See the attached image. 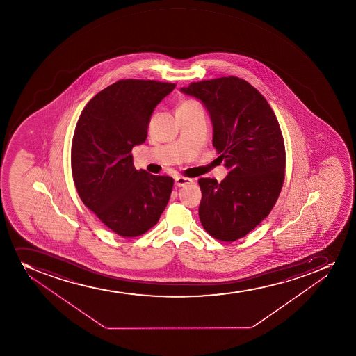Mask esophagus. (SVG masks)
Here are the masks:
<instances>
[{
	"mask_svg": "<svg viewBox=\"0 0 356 356\" xmlns=\"http://www.w3.org/2000/svg\"><path fill=\"white\" fill-rule=\"evenodd\" d=\"M191 184H193V180H191V179H188V177L177 176L175 179V184L177 187H186V186Z\"/></svg>",
	"mask_w": 356,
	"mask_h": 356,
	"instance_id": "1",
	"label": "esophagus"
}]
</instances>
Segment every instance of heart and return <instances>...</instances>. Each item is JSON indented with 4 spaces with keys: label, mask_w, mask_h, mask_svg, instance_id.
<instances>
[{
    "label": "heart",
    "mask_w": 356,
    "mask_h": 356,
    "mask_svg": "<svg viewBox=\"0 0 356 356\" xmlns=\"http://www.w3.org/2000/svg\"><path fill=\"white\" fill-rule=\"evenodd\" d=\"M191 103H195V102H193V101H189V102L184 103V104H182V106H187V104H191Z\"/></svg>",
    "instance_id": "b5f03b06"
}]
</instances>
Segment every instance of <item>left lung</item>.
Wrapping results in <instances>:
<instances>
[{"label":"left lung","instance_id":"1","mask_svg":"<svg viewBox=\"0 0 356 356\" xmlns=\"http://www.w3.org/2000/svg\"><path fill=\"white\" fill-rule=\"evenodd\" d=\"M180 90L208 110L212 145L229 169L222 182L198 180L202 225L215 239L234 241L269 215L281 193L285 149L280 124L264 96L243 79L193 82Z\"/></svg>","mask_w":356,"mask_h":356}]
</instances>
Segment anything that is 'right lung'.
I'll return each mask as SVG.
<instances>
[{
    "label": "right lung",
    "instance_id": "obj_1",
    "mask_svg": "<svg viewBox=\"0 0 356 356\" xmlns=\"http://www.w3.org/2000/svg\"><path fill=\"white\" fill-rule=\"evenodd\" d=\"M175 88L152 80H120L82 110L72 143L79 196L118 236H141L158 222L174 180L137 170L131 151L145 143L155 106Z\"/></svg>",
    "mask_w": 356,
    "mask_h": 356
}]
</instances>
